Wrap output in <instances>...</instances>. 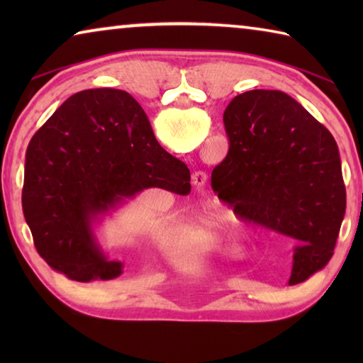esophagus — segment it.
<instances>
[{
	"mask_svg": "<svg viewBox=\"0 0 363 363\" xmlns=\"http://www.w3.org/2000/svg\"><path fill=\"white\" fill-rule=\"evenodd\" d=\"M206 179H208V176L205 171H195V173L192 174V182L196 187H203Z\"/></svg>",
	"mask_w": 363,
	"mask_h": 363,
	"instance_id": "34e87169",
	"label": "esophagus"
}]
</instances>
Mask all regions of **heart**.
I'll use <instances>...</instances> for the list:
<instances>
[{"instance_id": "1", "label": "heart", "mask_w": 363, "mask_h": 363, "mask_svg": "<svg viewBox=\"0 0 363 363\" xmlns=\"http://www.w3.org/2000/svg\"><path fill=\"white\" fill-rule=\"evenodd\" d=\"M233 225H235V219L227 213L206 210L190 230V242L195 247L206 251L220 248L225 235L233 229Z\"/></svg>"}]
</instances>
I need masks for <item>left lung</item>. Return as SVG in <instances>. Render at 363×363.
I'll list each match as a JSON object with an SVG mask.
<instances>
[{"mask_svg":"<svg viewBox=\"0 0 363 363\" xmlns=\"http://www.w3.org/2000/svg\"><path fill=\"white\" fill-rule=\"evenodd\" d=\"M224 125L229 152L213 169V190L242 218L296 242L288 285L301 284L333 256L346 213L335 139L281 91L235 96Z\"/></svg>","mask_w":363,"mask_h":363,"instance_id":"8db88e82","label":"left lung"}]
</instances>
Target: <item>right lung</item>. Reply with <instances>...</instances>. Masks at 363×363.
Listing matches in <instances>:
<instances>
[{
	"mask_svg": "<svg viewBox=\"0 0 363 363\" xmlns=\"http://www.w3.org/2000/svg\"><path fill=\"white\" fill-rule=\"evenodd\" d=\"M150 187L186 195L190 171L158 144L138 101L112 88L73 94L27 149L22 208L36 251L72 280L120 277L96 229Z\"/></svg>",
	"mask_w": 363,
	"mask_h": 363,
	"instance_id": "right-lung-1",
	"label": "right lung"
}]
</instances>
